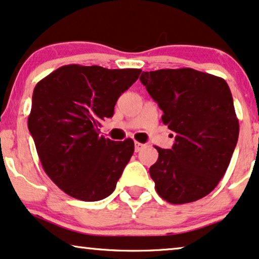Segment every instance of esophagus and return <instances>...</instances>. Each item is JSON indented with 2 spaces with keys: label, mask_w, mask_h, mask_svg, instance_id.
I'll use <instances>...</instances> for the list:
<instances>
[{
  "label": "esophagus",
  "mask_w": 259,
  "mask_h": 259,
  "mask_svg": "<svg viewBox=\"0 0 259 259\" xmlns=\"http://www.w3.org/2000/svg\"><path fill=\"white\" fill-rule=\"evenodd\" d=\"M143 147H144V144L140 143V142H135V151H136V153H139L140 150H142Z\"/></svg>",
  "instance_id": "1"
}]
</instances>
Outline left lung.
Segmentation results:
<instances>
[{"instance_id":"8db88e82","label":"left lung","mask_w":259,"mask_h":259,"mask_svg":"<svg viewBox=\"0 0 259 259\" xmlns=\"http://www.w3.org/2000/svg\"><path fill=\"white\" fill-rule=\"evenodd\" d=\"M140 80L177 134L171 149L155 147L158 158L149 168L155 189L175 205L204 198L225 174L239 135L229 85L193 68L142 72Z\"/></svg>"}]
</instances>
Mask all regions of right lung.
I'll return each mask as SVG.
<instances>
[{"label": "right lung", "mask_w": 259, "mask_h": 259, "mask_svg": "<svg viewBox=\"0 0 259 259\" xmlns=\"http://www.w3.org/2000/svg\"><path fill=\"white\" fill-rule=\"evenodd\" d=\"M141 70L65 65L37 82L28 129L44 170L72 198L98 201L115 191L134 154V141L99 136L117 99Z\"/></svg>", "instance_id": "right-lung-1"}]
</instances>
